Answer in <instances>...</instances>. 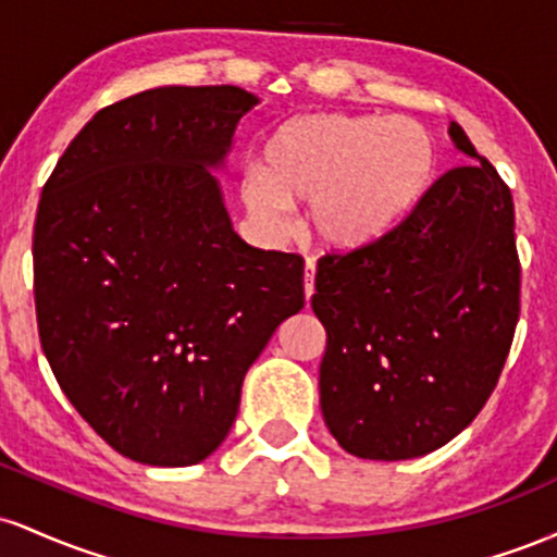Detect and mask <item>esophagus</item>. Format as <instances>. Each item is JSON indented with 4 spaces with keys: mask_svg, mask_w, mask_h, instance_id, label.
Segmentation results:
<instances>
[{
    "mask_svg": "<svg viewBox=\"0 0 557 557\" xmlns=\"http://www.w3.org/2000/svg\"><path fill=\"white\" fill-rule=\"evenodd\" d=\"M314 280H317V264L314 261H306V272H304V293H306V300L314 296Z\"/></svg>",
    "mask_w": 557,
    "mask_h": 557,
    "instance_id": "1",
    "label": "esophagus"
}]
</instances>
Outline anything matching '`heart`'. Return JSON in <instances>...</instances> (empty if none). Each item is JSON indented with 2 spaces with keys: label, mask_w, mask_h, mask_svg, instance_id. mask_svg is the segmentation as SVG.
Segmentation results:
<instances>
[{
  "label": "heart",
  "mask_w": 557,
  "mask_h": 557,
  "mask_svg": "<svg viewBox=\"0 0 557 557\" xmlns=\"http://www.w3.org/2000/svg\"><path fill=\"white\" fill-rule=\"evenodd\" d=\"M437 149L411 117L317 112L287 120L246 164L238 196L272 238L293 227V207L311 203L309 225L332 251L374 246L430 188Z\"/></svg>",
  "instance_id": "heart-1"
}]
</instances>
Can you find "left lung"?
Returning a JSON list of instances; mask_svg holds the SVG:
<instances>
[{
	"label": "left lung",
	"instance_id": "1",
	"mask_svg": "<svg viewBox=\"0 0 557 557\" xmlns=\"http://www.w3.org/2000/svg\"><path fill=\"white\" fill-rule=\"evenodd\" d=\"M466 157L374 246L327 253L311 309L327 330L319 403L350 456L408 461L463 432L487 403L519 322L513 196Z\"/></svg>",
	"mask_w": 557,
	"mask_h": 557
}]
</instances>
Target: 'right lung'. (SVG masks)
<instances>
[{"label":"right lung","mask_w":557,"mask_h":557,"mask_svg":"<svg viewBox=\"0 0 557 557\" xmlns=\"http://www.w3.org/2000/svg\"><path fill=\"white\" fill-rule=\"evenodd\" d=\"M257 104L238 86L127 96L70 140L38 201L41 348L75 411L138 463L212 456L248 367L304 309V259L248 246L212 175Z\"/></svg>","instance_id":"right-lung-1"}]
</instances>
